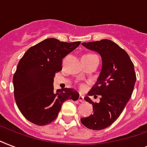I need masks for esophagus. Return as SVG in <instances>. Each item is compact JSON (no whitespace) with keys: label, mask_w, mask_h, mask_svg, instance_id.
Here are the masks:
<instances>
[{"label":"esophagus","mask_w":147,"mask_h":147,"mask_svg":"<svg viewBox=\"0 0 147 147\" xmlns=\"http://www.w3.org/2000/svg\"><path fill=\"white\" fill-rule=\"evenodd\" d=\"M78 100H79L80 102H84V96L80 94L79 97H78Z\"/></svg>","instance_id":"obj_1"}]
</instances>
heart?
<instances>
[{
  "instance_id": "heart-1",
  "label": "heart",
  "mask_w": 147,
  "mask_h": 147,
  "mask_svg": "<svg viewBox=\"0 0 147 147\" xmlns=\"http://www.w3.org/2000/svg\"><path fill=\"white\" fill-rule=\"evenodd\" d=\"M87 55H92V54H87Z\"/></svg>"
}]
</instances>
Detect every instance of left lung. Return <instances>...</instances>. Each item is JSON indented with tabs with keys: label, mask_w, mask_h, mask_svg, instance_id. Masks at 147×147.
Instances as JSON below:
<instances>
[{
	"label": "left lung",
	"mask_w": 147,
	"mask_h": 147,
	"mask_svg": "<svg viewBox=\"0 0 147 147\" xmlns=\"http://www.w3.org/2000/svg\"><path fill=\"white\" fill-rule=\"evenodd\" d=\"M82 44L100 54L102 69L97 82L88 93L100 95V102L85 97V100L92 105L93 114L81 118V122L91 130H103L118 118L132 95L137 79L134 65L127 52L111 40Z\"/></svg>",
	"instance_id": "1"
}]
</instances>
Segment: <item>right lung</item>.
Masks as SVG:
<instances>
[{"instance_id":"1","label":"right lung","mask_w":147,"mask_h":147,"mask_svg":"<svg viewBox=\"0 0 147 147\" xmlns=\"http://www.w3.org/2000/svg\"><path fill=\"white\" fill-rule=\"evenodd\" d=\"M80 43L49 38L30 47L20 59L13 78V94L27 121L47 125L57 117L64 101L78 100L79 94L73 88L55 92L53 82L55 73L62 70V59Z\"/></svg>"}]
</instances>
